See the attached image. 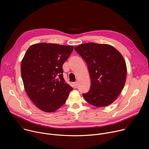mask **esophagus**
Instances as JSON below:
<instances>
[{
  "instance_id": "1",
  "label": "esophagus",
  "mask_w": 149,
  "mask_h": 149,
  "mask_svg": "<svg viewBox=\"0 0 149 149\" xmlns=\"http://www.w3.org/2000/svg\"><path fill=\"white\" fill-rule=\"evenodd\" d=\"M72 85H73V87L75 88H77V87L78 83H77V82H73V83H72Z\"/></svg>"
}]
</instances>
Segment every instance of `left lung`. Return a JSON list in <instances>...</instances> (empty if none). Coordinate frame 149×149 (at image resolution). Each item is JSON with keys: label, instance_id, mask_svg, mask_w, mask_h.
I'll use <instances>...</instances> for the list:
<instances>
[{"label": "left lung", "instance_id": "obj_1", "mask_svg": "<svg viewBox=\"0 0 149 149\" xmlns=\"http://www.w3.org/2000/svg\"><path fill=\"white\" fill-rule=\"evenodd\" d=\"M86 62L91 80L90 91L83 94L90 104L102 107L112 104L123 89L126 81L125 60L114 47L91 42L75 48Z\"/></svg>", "mask_w": 149, "mask_h": 149}]
</instances>
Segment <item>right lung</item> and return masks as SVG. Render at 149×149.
I'll list each match as a JSON object with an SVG mask.
<instances>
[{
	"label": "right lung",
	"instance_id": "add662e5",
	"mask_svg": "<svg viewBox=\"0 0 149 149\" xmlns=\"http://www.w3.org/2000/svg\"><path fill=\"white\" fill-rule=\"evenodd\" d=\"M72 45L39 43L31 45L21 62L25 90L36 107L52 113L65 104L72 88L63 77L62 65Z\"/></svg>",
	"mask_w": 149,
	"mask_h": 149
}]
</instances>
